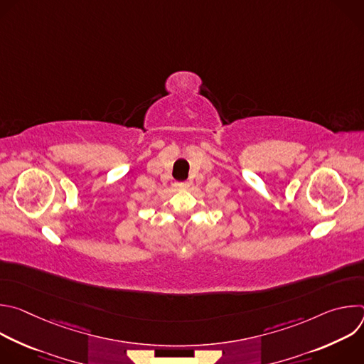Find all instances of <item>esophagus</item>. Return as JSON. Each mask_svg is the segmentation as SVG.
<instances>
[{"label":"esophagus","instance_id":"34e87169","mask_svg":"<svg viewBox=\"0 0 364 364\" xmlns=\"http://www.w3.org/2000/svg\"><path fill=\"white\" fill-rule=\"evenodd\" d=\"M174 186H176V188H177V190H186L190 184H188L187 181H181V183H176Z\"/></svg>","mask_w":364,"mask_h":364}]
</instances>
